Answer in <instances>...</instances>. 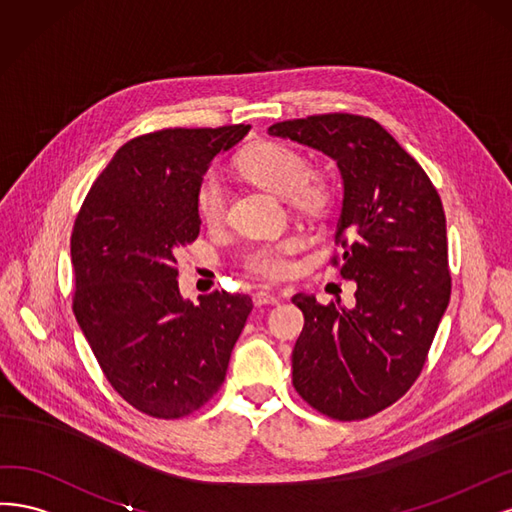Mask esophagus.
Returning <instances> with one entry per match:
<instances>
[{"label":"esophagus","instance_id":"1","mask_svg":"<svg viewBox=\"0 0 512 512\" xmlns=\"http://www.w3.org/2000/svg\"><path fill=\"white\" fill-rule=\"evenodd\" d=\"M253 302H255V306H274L280 302V298L270 291H257L253 295Z\"/></svg>","mask_w":512,"mask_h":512}]
</instances>
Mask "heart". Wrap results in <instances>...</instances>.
<instances>
[{"label":"heart","instance_id":"1","mask_svg":"<svg viewBox=\"0 0 512 512\" xmlns=\"http://www.w3.org/2000/svg\"><path fill=\"white\" fill-rule=\"evenodd\" d=\"M308 163L295 148L280 142H259L238 157V170L266 191L306 214H321L332 202V187L319 172H306ZM195 210L206 225H219L225 217V187L217 174H206L195 191ZM300 236H285L251 246L244 268L255 276L280 280L293 272V255L302 249Z\"/></svg>","mask_w":512,"mask_h":512}]
</instances>
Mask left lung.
Segmentation results:
<instances>
[{
  "mask_svg": "<svg viewBox=\"0 0 512 512\" xmlns=\"http://www.w3.org/2000/svg\"><path fill=\"white\" fill-rule=\"evenodd\" d=\"M270 136L325 153L342 174L332 266L355 280V306L293 295L304 329L293 387L321 415L368 419L417 381L449 306L447 221L419 163L374 119L332 112L274 123Z\"/></svg>",
  "mask_w": 512,
  "mask_h": 512,
  "instance_id": "left-lung-1",
  "label": "left lung"
}]
</instances>
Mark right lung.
Here are the masks:
<instances>
[{
	"label": "right lung",
	"instance_id": "add662e5",
	"mask_svg": "<svg viewBox=\"0 0 512 512\" xmlns=\"http://www.w3.org/2000/svg\"><path fill=\"white\" fill-rule=\"evenodd\" d=\"M251 125L159 129L123 144L91 185L70 240L74 315L108 383L155 419L200 410L225 381L253 302L178 291L176 253L200 234L195 191Z\"/></svg>",
	"mask_w": 512,
	"mask_h": 512
}]
</instances>
